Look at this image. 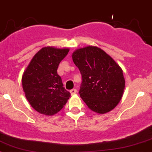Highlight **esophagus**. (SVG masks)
Instances as JSON below:
<instances>
[{
  "label": "esophagus",
  "mask_w": 152,
  "mask_h": 152,
  "mask_svg": "<svg viewBox=\"0 0 152 152\" xmlns=\"http://www.w3.org/2000/svg\"><path fill=\"white\" fill-rule=\"evenodd\" d=\"M69 92H70V94H71L72 95H73V94H75L76 93V89H75V88L71 89V90L69 91Z\"/></svg>",
  "instance_id": "obj_1"
}]
</instances>
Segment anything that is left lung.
<instances>
[{"instance_id": "1", "label": "left lung", "mask_w": 152, "mask_h": 152, "mask_svg": "<svg viewBox=\"0 0 152 152\" xmlns=\"http://www.w3.org/2000/svg\"><path fill=\"white\" fill-rule=\"evenodd\" d=\"M72 58L82 74L79 93L88 107L99 114L113 110L121 100L125 86L121 68L97 46L77 49Z\"/></svg>"}]
</instances>
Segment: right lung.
<instances>
[{
    "instance_id": "obj_1",
    "label": "right lung",
    "mask_w": 152,
    "mask_h": 152,
    "mask_svg": "<svg viewBox=\"0 0 152 152\" xmlns=\"http://www.w3.org/2000/svg\"><path fill=\"white\" fill-rule=\"evenodd\" d=\"M68 49L42 48L34 56L22 76L25 97L36 111L46 115L58 113L70 97L57 73Z\"/></svg>"
}]
</instances>
